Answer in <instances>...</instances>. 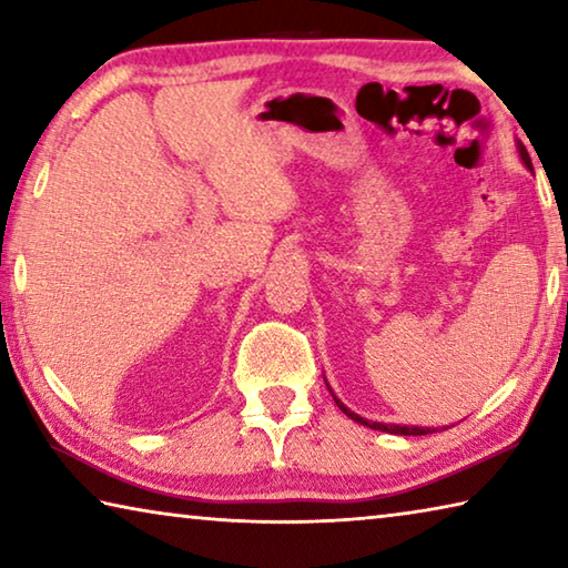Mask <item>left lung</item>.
<instances>
[{
  "mask_svg": "<svg viewBox=\"0 0 568 568\" xmlns=\"http://www.w3.org/2000/svg\"><path fill=\"white\" fill-rule=\"evenodd\" d=\"M516 150H518V158H521L524 165H526L528 170H534L531 158H528V152H526V148L521 145V142H516ZM328 390H331V386H328ZM331 393H333V390H331ZM333 398H335V403H338V408H341L351 420L361 423V426H368V428H373V430H383V434H393V436H428V434H434V430H438V428H428V426H400V423L368 420V418L358 416V413H353L338 396H335V393H333ZM444 428H446V426H444Z\"/></svg>",
  "mask_w": 568,
  "mask_h": 568,
  "instance_id": "1",
  "label": "left lung"
}]
</instances>
